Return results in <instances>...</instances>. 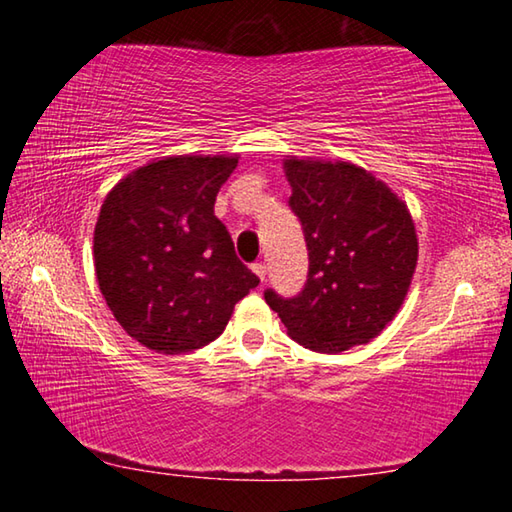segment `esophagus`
<instances>
[{"label": "esophagus", "mask_w": 512, "mask_h": 512, "mask_svg": "<svg viewBox=\"0 0 512 512\" xmlns=\"http://www.w3.org/2000/svg\"><path fill=\"white\" fill-rule=\"evenodd\" d=\"M253 271H255V275L259 277V282H264V280H266V264H262V262L255 264V266H253Z\"/></svg>", "instance_id": "1"}]
</instances>
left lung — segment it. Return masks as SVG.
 I'll use <instances>...</instances> for the list:
<instances>
[{"instance_id": "obj_1", "label": "left lung", "mask_w": 512, "mask_h": 512, "mask_svg": "<svg viewBox=\"0 0 512 512\" xmlns=\"http://www.w3.org/2000/svg\"><path fill=\"white\" fill-rule=\"evenodd\" d=\"M302 223L309 275L296 298H264L293 341L339 354L381 334L400 311L418 264L406 203L370 171L343 160L282 162Z\"/></svg>"}]
</instances>
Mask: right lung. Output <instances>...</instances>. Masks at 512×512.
I'll return each mask as SVG.
<instances>
[{"instance_id": "add662e5", "label": "right lung", "mask_w": 512, "mask_h": 512, "mask_svg": "<svg viewBox=\"0 0 512 512\" xmlns=\"http://www.w3.org/2000/svg\"><path fill=\"white\" fill-rule=\"evenodd\" d=\"M237 162L239 155H171L137 167L103 198L97 282L112 316L144 348H203L259 284L214 216Z\"/></svg>"}]
</instances>
